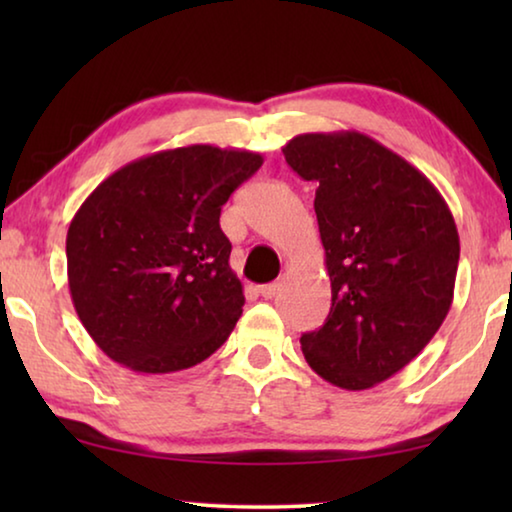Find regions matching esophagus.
<instances>
[{
  "instance_id": "esophagus-1",
  "label": "esophagus",
  "mask_w": 512,
  "mask_h": 512,
  "mask_svg": "<svg viewBox=\"0 0 512 512\" xmlns=\"http://www.w3.org/2000/svg\"><path fill=\"white\" fill-rule=\"evenodd\" d=\"M259 291V296L262 298H266V300H271V298H275L277 296V291H280V284H262V287L257 289Z\"/></svg>"
}]
</instances>
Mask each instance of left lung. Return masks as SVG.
Here are the masks:
<instances>
[{
	"mask_svg": "<svg viewBox=\"0 0 512 512\" xmlns=\"http://www.w3.org/2000/svg\"><path fill=\"white\" fill-rule=\"evenodd\" d=\"M314 210L332 307L300 336L316 375L366 391L400 372L438 332L454 300L458 230L431 180L357 131L305 133L284 144Z\"/></svg>",
	"mask_w": 512,
	"mask_h": 512,
	"instance_id": "left-lung-1",
	"label": "left lung"
}]
</instances>
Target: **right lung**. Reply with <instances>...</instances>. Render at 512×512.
Returning <instances> with one entry per match:
<instances>
[{
    "instance_id": "obj_1",
    "label": "right lung",
    "mask_w": 512,
    "mask_h": 512,
    "mask_svg": "<svg viewBox=\"0 0 512 512\" xmlns=\"http://www.w3.org/2000/svg\"><path fill=\"white\" fill-rule=\"evenodd\" d=\"M262 153L192 144L133 160L67 230V282L92 341L121 366L167 375L228 341L244 307L221 207Z\"/></svg>"
}]
</instances>
